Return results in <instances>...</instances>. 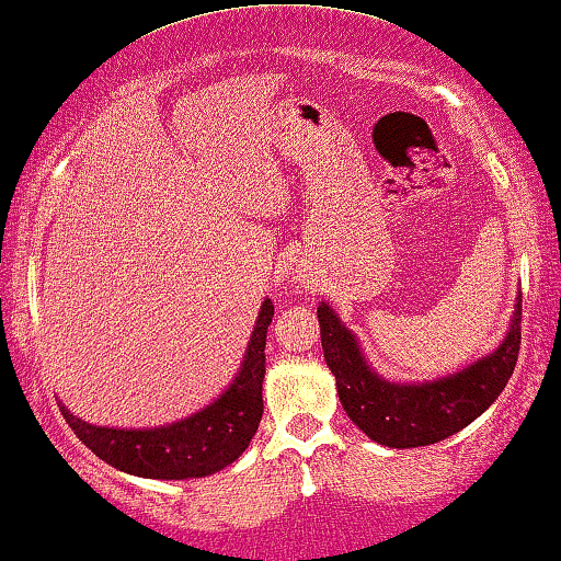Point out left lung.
I'll return each mask as SVG.
<instances>
[{
    "label": "left lung",
    "instance_id": "obj_1",
    "mask_svg": "<svg viewBox=\"0 0 561 561\" xmlns=\"http://www.w3.org/2000/svg\"><path fill=\"white\" fill-rule=\"evenodd\" d=\"M501 346L456 375L433 381H389L362 354L359 341L341 323L331 306H319L323 359L336 377L346 415L367 437L387 448H420L460 433L496 402L514 375L522 348V298Z\"/></svg>",
    "mask_w": 561,
    "mask_h": 561
}]
</instances>
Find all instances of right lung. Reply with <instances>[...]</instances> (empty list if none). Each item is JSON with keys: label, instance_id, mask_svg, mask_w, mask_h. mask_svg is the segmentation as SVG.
<instances>
[{"label": "right lung", "instance_id": "add662e5", "mask_svg": "<svg viewBox=\"0 0 561 561\" xmlns=\"http://www.w3.org/2000/svg\"><path fill=\"white\" fill-rule=\"evenodd\" d=\"M271 321L273 300L265 298L238 377L213 404L190 417L146 430L99 427L76 417L60 402L62 417L95 456L124 473L161 481L213 476L245 453L261 425L265 336Z\"/></svg>", "mask_w": 561, "mask_h": 561}]
</instances>
